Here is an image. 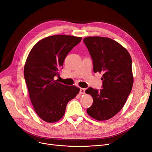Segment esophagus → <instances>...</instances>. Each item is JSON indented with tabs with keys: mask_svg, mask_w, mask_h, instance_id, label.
Returning <instances> with one entry per match:
<instances>
[{
	"mask_svg": "<svg viewBox=\"0 0 152 152\" xmlns=\"http://www.w3.org/2000/svg\"><path fill=\"white\" fill-rule=\"evenodd\" d=\"M85 93V89L84 88H80V94H83Z\"/></svg>",
	"mask_w": 152,
	"mask_h": 152,
	"instance_id": "esophagus-1",
	"label": "esophagus"
}]
</instances>
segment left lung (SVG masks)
Returning <instances> with one entry per match:
<instances>
[{"mask_svg":"<svg viewBox=\"0 0 152 152\" xmlns=\"http://www.w3.org/2000/svg\"><path fill=\"white\" fill-rule=\"evenodd\" d=\"M93 63L94 73H103L102 89L86 91L93 98L87 113L98 121L110 119L121 111L133 84L132 59L129 53L116 41L101 37L83 40Z\"/></svg>","mask_w":152,"mask_h":152,"instance_id":"left-lung-1","label":"left lung"}]
</instances>
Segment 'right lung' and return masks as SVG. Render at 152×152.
I'll return each instance as SVG.
<instances>
[{"mask_svg": "<svg viewBox=\"0 0 152 152\" xmlns=\"http://www.w3.org/2000/svg\"><path fill=\"white\" fill-rule=\"evenodd\" d=\"M82 40L77 37H48L31 49L24 68L30 98L37 114L48 122H55L65 114L67 103L79 93L74 86L60 84L56 77L68 53Z\"/></svg>", "mask_w": 152, "mask_h": 152, "instance_id": "right-lung-1", "label": "right lung"}]
</instances>
